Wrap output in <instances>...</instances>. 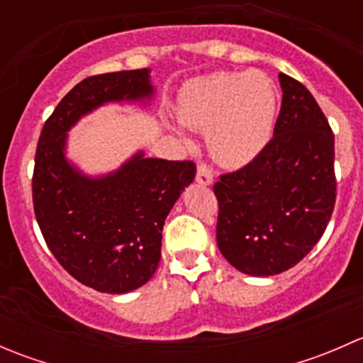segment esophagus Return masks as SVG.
I'll return each mask as SVG.
<instances>
[{
    "label": "esophagus",
    "mask_w": 363,
    "mask_h": 363,
    "mask_svg": "<svg viewBox=\"0 0 363 363\" xmlns=\"http://www.w3.org/2000/svg\"><path fill=\"white\" fill-rule=\"evenodd\" d=\"M196 182L202 186L212 184V172L207 164H199V168H196Z\"/></svg>",
    "instance_id": "esophagus-1"
}]
</instances>
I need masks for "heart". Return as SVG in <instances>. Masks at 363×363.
<instances>
[{
    "label": "heart",
    "instance_id": "obj_1",
    "mask_svg": "<svg viewBox=\"0 0 363 363\" xmlns=\"http://www.w3.org/2000/svg\"><path fill=\"white\" fill-rule=\"evenodd\" d=\"M179 117L191 130H208V149L216 160L244 167L269 144L276 93L262 73H212L188 84ZM177 131L189 142L182 130Z\"/></svg>",
    "mask_w": 363,
    "mask_h": 363
}]
</instances>
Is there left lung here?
Instances as JSON below:
<instances>
[{
  "label": "left lung",
  "instance_id": "obj_1",
  "mask_svg": "<svg viewBox=\"0 0 363 363\" xmlns=\"http://www.w3.org/2000/svg\"><path fill=\"white\" fill-rule=\"evenodd\" d=\"M274 138L214 184L216 239L239 272L269 277L295 267L323 235L335 205L334 135L313 94L279 73Z\"/></svg>",
  "mask_w": 363,
  "mask_h": 363
}]
</instances>
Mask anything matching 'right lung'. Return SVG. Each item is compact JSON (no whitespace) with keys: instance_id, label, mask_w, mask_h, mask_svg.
Returning <instances> with one entry per match:
<instances>
[{"instance_id":"add662e5","label":"right lung","mask_w":363,"mask_h":363,"mask_svg":"<svg viewBox=\"0 0 363 363\" xmlns=\"http://www.w3.org/2000/svg\"><path fill=\"white\" fill-rule=\"evenodd\" d=\"M151 69H124L77 84L43 124L35 156L36 221L57 262L79 283L121 295L158 269L164 219L196 175L191 161L145 158L144 149L105 174L68 156V131L105 105L151 107Z\"/></svg>"}]
</instances>
